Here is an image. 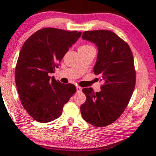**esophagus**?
I'll return each instance as SVG.
<instances>
[{"instance_id": "obj_1", "label": "esophagus", "mask_w": 156, "mask_h": 156, "mask_svg": "<svg viewBox=\"0 0 156 156\" xmlns=\"http://www.w3.org/2000/svg\"><path fill=\"white\" fill-rule=\"evenodd\" d=\"M76 91H77V92H80L82 91V88L79 87V86H77V87H76Z\"/></svg>"}]
</instances>
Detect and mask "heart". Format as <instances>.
Returning <instances> with one entry per match:
<instances>
[{
  "label": "heart",
  "instance_id": "1",
  "mask_svg": "<svg viewBox=\"0 0 156 156\" xmlns=\"http://www.w3.org/2000/svg\"><path fill=\"white\" fill-rule=\"evenodd\" d=\"M94 48L93 46L90 45H88V44H85V45H81L80 48H79V51H86V50H93Z\"/></svg>",
  "mask_w": 156,
  "mask_h": 156
}]
</instances>
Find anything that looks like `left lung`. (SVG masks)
<instances>
[{
  "instance_id": "left-lung-1",
  "label": "left lung",
  "mask_w": 156,
  "mask_h": 156,
  "mask_svg": "<svg viewBox=\"0 0 156 156\" xmlns=\"http://www.w3.org/2000/svg\"><path fill=\"white\" fill-rule=\"evenodd\" d=\"M82 38L98 48L94 66L104 84L101 91L83 88L86 101L80 106L82 117L95 127H104L115 122L126 108L134 92L136 72L129 46L113 31L95 30L83 32Z\"/></svg>"
}]
</instances>
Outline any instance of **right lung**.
<instances>
[{"label": "right lung", "mask_w": 156, "mask_h": 156, "mask_svg": "<svg viewBox=\"0 0 156 156\" xmlns=\"http://www.w3.org/2000/svg\"><path fill=\"white\" fill-rule=\"evenodd\" d=\"M81 32L44 28L24 42L15 68V83L22 104L32 118L48 122L61 115L65 104L76 91L75 85L63 84L55 73L69 48Z\"/></svg>", "instance_id": "add662e5"}]
</instances>
